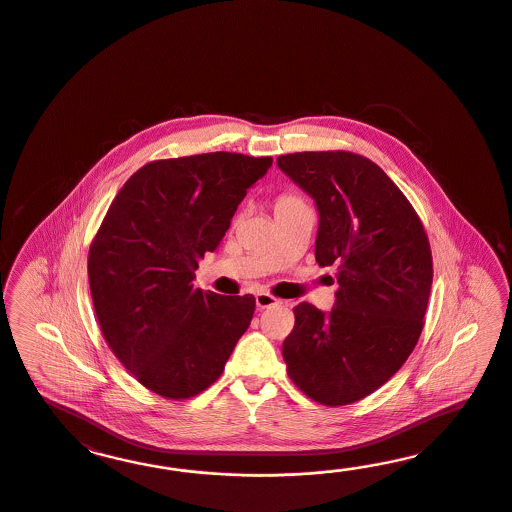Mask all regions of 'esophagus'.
Instances as JSON below:
<instances>
[{"label":"esophagus","instance_id":"1","mask_svg":"<svg viewBox=\"0 0 512 512\" xmlns=\"http://www.w3.org/2000/svg\"><path fill=\"white\" fill-rule=\"evenodd\" d=\"M255 302H257V308H270V306H276V304H281V300H278L276 296L268 295V293H259V295H255Z\"/></svg>","mask_w":512,"mask_h":512}]
</instances>
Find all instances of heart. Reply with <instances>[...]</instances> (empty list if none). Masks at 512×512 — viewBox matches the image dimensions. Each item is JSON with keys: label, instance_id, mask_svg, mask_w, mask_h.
Returning a JSON list of instances; mask_svg holds the SVG:
<instances>
[{"label": "heart", "instance_id": "b5f03b06", "mask_svg": "<svg viewBox=\"0 0 512 512\" xmlns=\"http://www.w3.org/2000/svg\"><path fill=\"white\" fill-rule=\"evenodd\" d=\"M283 199H289V197H283Z\"/></svg>", "mask_w": 512, "mask_h": 512}]
</instances>
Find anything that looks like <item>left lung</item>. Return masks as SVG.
Wrapping results in <instances>:
<instances>
[{"instance_id": "1", "label": "left lung", "mask_w": 512, "mask_h": 512, "mask_svg": "<svg viewBox=\"0 0 512 512\" xmlns=\"http://www.w3.org/2000/svg\"><path fill=\"white\" fill-rule=\"evenodd\" d=\"M278 167L315 201V261L336 266L340 285L328 313L296 306L287 373L315 402H358L419 341L434 278L428 236L398 186L362 155L298 152L279 155Z\"/></svg>"}]
</instances>
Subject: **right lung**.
Returning <instances> with one entry per match:
<instances>
[{
    "instance_id": "add662e5",
    "label": "right lung",
    "mask_w": 512,
    "mask_h": 512,
    "mask_svg": "<svg viewBox=\"0 0 512 512\" xmlns=\"http://www.w3.org/2000/svg\"><path fill=\"white\" fill-rule=\"evenodd\" d=\"M270 165L231 152L152 161L125 182L93 238L88 278L101 332L163 398L210 387L248 330L253 296L202 291L193 279Z\"/></svg>"
}]
</instances>
